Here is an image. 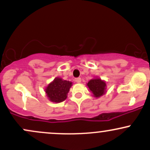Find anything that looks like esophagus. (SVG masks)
<instances>
[{"label":"esophagus","instance_id":"obj_1","mask_svg":"<svg viewBox=\"0 0 150 150\" xmlns=\"http://www.w3.org/2000/svg\"><path fill=\"white\" fill-rule=\"evenodd\" d=\"M75 81L77 82V83H80V82H81V78H80V77H77V78L75 79Z\"/></svg>","mask_w":150,"mask_h":150}]
</instances>
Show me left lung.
I'll use <instances>...</instances> for the list:
<instances>
[{
  "label": "left lung",
  "mask_w": 150,
  "mask_h": 150,
  "mask_svg": "<svg viewBox=\"0 0 150 150\" xmlns=\"http://www.w3.org/2000/svg\"><path fill=\"white\" fill-rule=\"evenodd\" d=\"M87 85L94 97H100L106 92V84L100 78L92 79L89 81Z\"/></svg>",
  "instance_id": "obj_1"
}]
</instances>
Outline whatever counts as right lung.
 Returning <instances> with one entry per match:
<instances>
[{
  "instance_id": "right-lung-1",
  "label": "right lung",
  "mask_w": 150,
  "mask_h": 150,
  "mask_svg": "<svg viewBox=\"0 0 150 150\" xmlns=\"http://www.w3.org/2000/svg\"><path fill=\"white\" fill-rule=\"evenodd\" d=\"M70 81L63 80L60 77H56L45 89L46 96L52 102L60 103L67 98V94L72 86Z\"/></svg>"
}]
</instances>
